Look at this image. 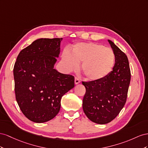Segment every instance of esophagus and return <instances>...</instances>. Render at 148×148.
Masks as SVG:
<instances>
[{"label": "esophagus", "mask_w": 148, "mask_h": 148, "mask_svg": "<svg viewBox=\"0 0 148 148\" xmlns=\"http://www.w3.org/2000/svg\"><path fill=\"white\" fill-rule=\"evenodd\" d=\"M74 82H75V84H78L81 82V81H80L79 79H78L77 77H75L74 80Z\"/></svg>", "instance_id": "34e87169"}]
</instances>
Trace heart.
Wrapping results in <instances>:
<instances>
[{
	"label": "heart",
	"instance_id": "b5f03b06",
	"mask_svg": "<svg viewBox=\"0 0 148 148\" xmlns=\"http://www.w3.org/2000/svg\"><path fill=\"white\" fill-rule=\"evenodd\" d=\"M62 62L67 71L78 68L82 62L81 70L86 78L97 81L106 77L113 70L115 62L113 51L100 44L87 42L75 44L71 53L64 51Z\"/></svg>",
	"mask_w": 148,
	"mask_h": 148
}]
</instances>
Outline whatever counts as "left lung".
I'll use <instances>...</instances> for the list:
<instances>
[{
	"label": "left lung",
	"mask_w": 148,
	"mask_h": 148,
	"mask_svg": "<svg viewBox=\"0 0 148 148\" xmlns=\"http://www.w3.org/2000/svg\"><path fill=\"white\" fill-rule=\"evenodd\" d=\"M115 56V63L108 76L97 81L82 82L86 92L82 108L87 118L97 124H107L119 115L127 98L131 80L128 58L108 40Z\"/></svg>",
	"instance_id": "8db88e82"
}]
</instances>
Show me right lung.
I'll use <instances>...</instances> for the list:
<instances>
[{
	"instance_id": "1",
	"label": "right lung",
	"mask_w": 148,
	"mask_h": 148,
	"mask_svg": "<svg viewBox=\"0 0 148 148\" xmlns=\"http://www.w3.org/2000/svg\"><path fill=\"white\" fill-rule=\"evenodd\" d=\"M62 38H40L20 52L14 67L15 92L28 119L44 123L56 116L61 100L74 87V77L54 68Z\"/></svg>"
}]
</instances>
